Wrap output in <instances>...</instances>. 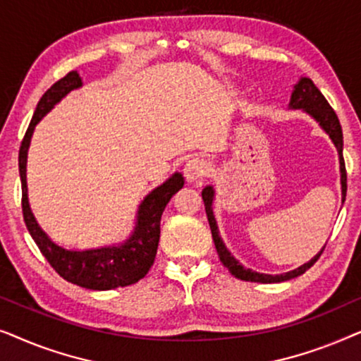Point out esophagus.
<instances>
[{"instance_id":"1","label":"esophagus","mask_w":361,"mask_h":361,"mask_svg":"<svg viewBox=\"0 0 361 361\" xmlns=\"http://www.w3.org/2000/svg\"><path fill=\"white\" fill-rule=\"evenodd\" d=\"M209 174V164L202 157H192L185 162L184 176L189 182H197Z\"/></svg>"}]
</instances>
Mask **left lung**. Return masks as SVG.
I'll return each instance as SVG.
<instances>
[{"mask_svg":"<svg viewBox=\"0 0 361 361\" xmlns=\"http://www.w3.org/2000/svg\"><path fill=\"white\" fill-rule=\"evenodd\" d=\"M290 110H302L307 113L309 116H312L315 121L319 123V126L327 133L330 140H332L334 146L337 147L338 152V162H340V185H342V204L345 202V195H347V171H345V161H343V135H342V126H340V121L332 106L329 105V102L325 100V97L320 93L317 87L314 85V82L307 77H300L298 83L294 85V90L290 93V102H289ZM202 199H204L207 219H209V225L212 230V238H214L216 253H219V258L226 269L230 271L235 278L241 281H250V283H283V281H289L298 278V276L304 274L310 266H314L315 261L319 259V256L322 255L324 248L319 251L317 255L314 256L312 259L304 263L299 268L293 271H288V273L283 274H264V273H256V271L245 268L243 264L240 263L238 259H235V256L226 250V246L221 240L219 225H216L215 215H214V199H215V189L212 185H207L204 190H202Z\"/></svg>","mask_w":361,"mask_h":361,"instance_id":"1","label":"left lung"}]
</instances>
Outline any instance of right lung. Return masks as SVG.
Wrapping results in <instances>:
<instances>
[{"instance_id":"obj_1","label":"right lung","mask_w":361,"mask_h":361,"mask_svg":"<svg viewBox=\"0 0 361 361\" xmlns=\"http://www.w3.org/2000/svg\"><path fill=\"white\" fill-rule=\"evenodd\" d=\"M83 85L77 71L54 83L39 100L36 111L19 149V176L23 187V216L32 240L49 264L68 283L92 290H110L131 286L145 278L154 263L161 235V216L172 195L184 187V177L174 172L169 179L152 189L137 207L135 228L125 241L90 250H67L51 240L37 224L27 199V151L37 123L72 90Z\"/></svg>"}]
</instances>
